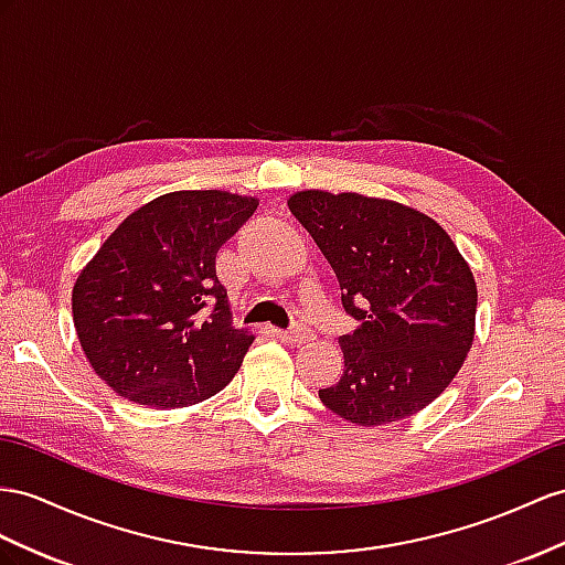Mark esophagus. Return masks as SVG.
Segmentation results:
<instances>
[{
	"mask_svg": "<svg viewBox=\"0 0 565 565\" xmlns=\"http://www.w3.org/2000/svg\"><path fill=\"white\" fill-rule=\"evenodd\" d=\"M277 339L284 343H306L312 339V331L308 327H291V329H274Z\"/></svg>",
	"mask_w": 565,
	"mask_h": 565,
	"instance_id": "1",
	"label": "esophagus"
}]
</instances>
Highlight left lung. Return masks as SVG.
I'll list each match as a JSON object with an SVG mask.
<instances>
[{
  "label": "left lung",
  "mask_w": 565,
  "mask_h": 565,
  "mask_svg": "<svg viewBox=\"0 0 565 565\" xmlns=\"http://www.w3.org/2000/svg\"><path fill=\"white\" fill-rule=\"evenodd\" d=\"M288 210L337 271L343 374L320 388L343 420L374 427L408 417L451 384L475 339L477 286L446 231L423 212L358 193L300 191Z\"/></svg>",
  "instance_id": "1"
}]
</instances>
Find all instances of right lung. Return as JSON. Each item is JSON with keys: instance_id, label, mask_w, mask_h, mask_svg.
<instances>
[{"instance_id": "obj_1", "label": "right lung", "mask_w": 565, "mask_h": 565, "mask_svg": "<svg viewBox=\"0 0 565 565\" xmlns=\"http://www.w3.org/2000/svg\"><path fill=\"white\" fill-rule=\"evenodd\" d=\"M255 198L177 191L128 214L78 274L74 324L85 358L119 396L185 408L234 380L253 337L231 327L216 250Z\"/></svg>"}]
</instances>
